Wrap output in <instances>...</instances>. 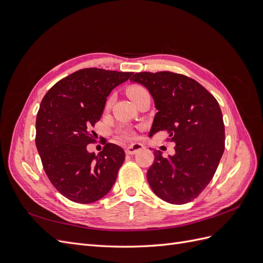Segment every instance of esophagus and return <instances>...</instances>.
I'll return each mask as SVG.
<instances>
[{"label": "esophagus", "mask_w": 263, "mask_h": 263, "mask_svg": "<svg viewBox=\"0 0 263 263\" xmlns=\"http://www.w3.org/2000/svg\"><path fill=\"white\" fill-rule=\"evenodd\" d=\"M144 148H145L144 145H141V144H133V145L128 146V147H126L125 153H126L127 155L133 156V155H136V154L138 153V151L142 150Z\"/></svg>", "instance_id": "1"}]
</instances>
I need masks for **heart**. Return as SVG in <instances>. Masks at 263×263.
<instances>
[{"instance_id":"b5f03b06","label":"heart","mask_w":263,"mask_h":263,"mask_svg":"<svg viewBox=\"0 0 263 263\" xmlns=\"http://www.w3.org/2000/svg\"><path fill=\"white\" fill-rule=\"evenodd\" d=\"M126 93L129 97V99L135 103L140 97H142V95L148 93V91L145 86L139 85V84H133V85L127 87ZM110 104H112V99L109 98L106 101V107H109ZM122 135L124 138H133L134 137V133L130 130H125V132H123Z\"/></svg>"}]
</instances>
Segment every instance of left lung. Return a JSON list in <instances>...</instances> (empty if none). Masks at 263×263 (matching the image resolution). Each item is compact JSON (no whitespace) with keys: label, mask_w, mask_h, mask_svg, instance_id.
I'll return each mask as SVG.
<instances>
[{"label":"left lung","mask_w":263,"mask_h":263,"mask_svg":"<svg viewBox=\"0 0 263 263\" xmlns=\"http://www.w3.org/2000/svg\"><path fill=\"white\" fill-rule=\"evenodd\" d=\"M132 82L146 86L155 101L150 136L165 130L174 156L155 151L147 172L154 193L171 204L193 201L208 186L225 149V126L218 102L203 85L170 71L138 72Z\"/></svg>","instance_id":"obj_1"}]
</instances>
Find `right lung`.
Segmentation results:
<instances>
[{"label": "right lung", "instance_id": "1", "mask_svg": "<svg viewBox=\"0 0 263 263\" xmlns=\"http://www.w3.org/2000/svg\"><path fill=\"white\" fill-rule=\"evenodd\" d=\"M133 72L99 68L78 70L46 93L36 118V147L51 184L70 201L89 204L106 195L125 160V151L107 144L87 153L91 130L100 121L110 91Z\"/></svg>", "mask_w": 263, "mask_h": 263}]
</instances>
